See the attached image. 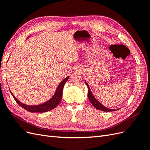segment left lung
Segmentation results:
<instances>
[{"label":"left lung","instance_id":"8db88e82","mask_svg":"<svg viewBox=\"0 0 150 150\" xmlns=\"http://www.w3.org/2000/svg\"><path fill=\"white\" fill-rule=\"evenodd\" d=\"M84 81H85V84L88 86V96L89 98V100L90 101L91 103L92 104V105L95 108H96L98 110H101L103 111H107V112L114 111H116V110H119V109H117V110H115V109H110V108H108L104 106V105H103V104L100 102H99V101L97 100L96 98H95V97L94 96V95L93 94V93L91 92V89H90V88H89L88 84L87 83V82H86V80H84Z\"/></svg>","mask_w":150,"mask_h":150}]
</instances>
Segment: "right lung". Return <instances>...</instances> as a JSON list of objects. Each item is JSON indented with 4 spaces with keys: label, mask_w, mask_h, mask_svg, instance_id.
Instances as JSON below:
<instances>
[{
    "label": "right lung",
    "mask_w": 150,
    "mask_h": 150,
    "mask_svg": "<svg viewBox=\"0 0 150 150\" xmlns=\"http://www.w3.org/2000/svg\"><path fill=\"white\" fill-rule=\"evenodd\" d=\"M69 76L66 77V78L63 79L60 83V84L58 85L55 93H54V95L51 99H49V100L47 101L46 102L40 104H38V105H28V104L22 103L18 100V99L13 96V94L12 93L11 89H10V91L11 93V94L12 95L13 98H14V99L16 100V101L19 104L21 107L24 108L25 110L31 112H47L49 111H51L54 108H55L61 102L62 98L63 88H64V84L67 82L68 79H69Z\"/></svg>",
    "instance_id": "obj_1"
}]
</instances>
